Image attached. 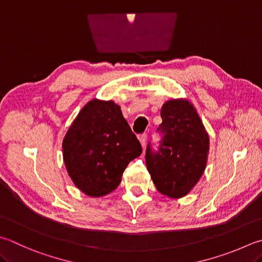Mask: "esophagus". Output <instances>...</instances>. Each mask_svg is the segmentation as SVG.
Wrapping results in <instances>:
<instances>
[{
  "instance_id": "34e87169",
  "label": "esophagus",
  "mask_w": 262,
  "mask_h": 262,
  "mask_svg": "<svg viewBox=\"0 0 262 262\" xmlns=\"http://www.w3.org/2000/svg\"><path fill=\"white\" fill-rule=\"evenodd\" d=\"M139 141H140V144H141V147L145 148L146 141H147V135H141V136H139Z\"/></svg>"
}]
</instances>
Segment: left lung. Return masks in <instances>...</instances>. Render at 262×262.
<instances>
[{
  "instance_id": "obj_1",
  "label": "left lung",
  "mask_w": 262,
  "mask_h": 262,
  "mask_svg": "<svg viewBox=\"0 0 262 262\" xmlns=\"http://www.w3.org/2000/svg\"><path fill=\"white\" fill-rule=\"evenodd\" d=\"M159 151L146 150V165L156 189L170 199L191 191L208 163L210 138L194 105L185 98L163 103Z\"/></svg>"
}]
</instances>
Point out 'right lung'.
I'll return each mask as SVG.
<instances>
[{"label": "right lung", "instance_id": "1", "mask_svg": "<svg viewBox=\"0 0 262 262\" xmlns=\"http://www.w3.org/2000/svg\"><path fill=\"white\" fill-rule=\"evenodd\" d=\"M141 145L113 100H90L83 106L62 140V159L76 188L90 197L115 190Z\"/></svg>", "mask_w": 262, "mask_h": 262}]
</instances>
